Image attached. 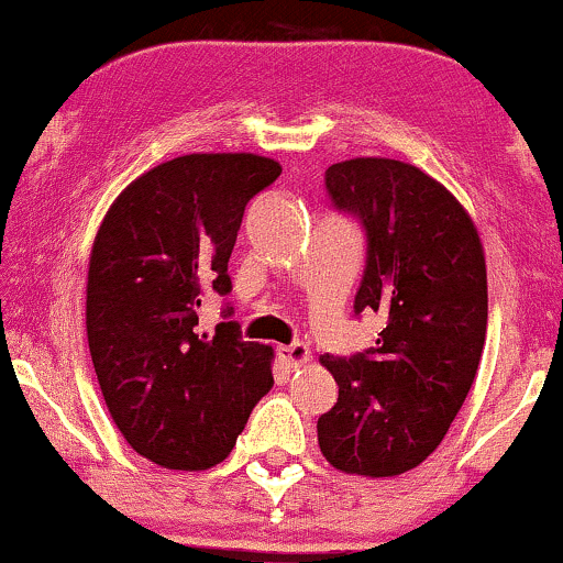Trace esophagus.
Listing matches in <instances>:
<instances>
[{
	"instance_id": "obj_1",
	"label": "esophagus",
	"mask_w": 563,
	"mask_h": 563,
	"mask_svg": "<svg viewBox=\"0 0 563 563\" xmlns=\"http://www.w3.org/2000/svg\"><path fill=\"white\" fill-rule=\"evenodd\" d=\"M277 354H280V360L288 367H301L309 363V346L301 344V341H296V344L290 346H280L277 349Z\"/></svg>"
}]
</instances>
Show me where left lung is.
Wrapping results in <instances>:
<instances>
[{"instance_id":"1","label":"left lung","mask_w":563,"mask_h":563,"mask_svg":"<svg viewBox=\"0 0 563 563\" xmlns=\"http://www.w3.org/2000/svg\"><path fill=\"white\" fill-rule=\"evenodd\" d=\"M328 196L363 222L354 312L386 320L376 349L320 357L339 399L318 418L320 452L344 474L399 476L439 448L479 371L487 264L474 219L442 183L394 158L328 166Z\"/></svg>"}]
</instances>
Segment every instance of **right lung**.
I'll use <instances>...</instances> for the list:
<instances>
[{
    "label": "right lung",
    "instance_id": "1",
    "mask_svg": "<svg viewBox=\"0 0 563 563\" xmlns=\"http://www.w3.org/2000/svg\"><path fill=\"white\" fill-rule=\"evenodd\" d=\"M280 172L256 153H190L140 174L102 217L87 273L89 354L113 423L156 466L222 463L273 389V346L243 341L235 322L198 333V307L206 290L230 294L245 206Z\"/></svg>",
    "mask_w": 563,
    "mask_h": 563
}]
</instances>
